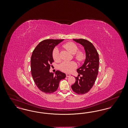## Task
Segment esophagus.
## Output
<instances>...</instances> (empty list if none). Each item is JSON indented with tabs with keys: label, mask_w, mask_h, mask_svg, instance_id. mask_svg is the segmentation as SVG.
<instances>
[{
	"label": "esophagus",
	"mask_w": 128,
	"mask_h": 128,
	"mask_svg": "<svg viewBox=\"0 0 128 128\" xmlns=\"http://www.w3.org/2000/svg\"><path fill=\"white\" fill-rule=\"evenodd\" d=\"M70 74H68V73H67L66 74V77H70Z\"/></svg>",
	"instance_id": "1"
}]
</instances>
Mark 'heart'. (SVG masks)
Masks as SVG:
<instances>
[{
    "instance_id": "obj_1",
    "label": "heart",
    "mask_w": 128,
    "mask_h": 128,
    "mask_svg": "<svg viewBox=\"0 0 128 128\" xmlns=\"http://www.w3.org/2000/svg\"><path fill=\"white\" fill-rule=\"evenodd\" d=\"M64 48L66 49L67 50L70 52L72 55H74L75 58L78 61H81L84 58V54L82 51H78V48L77 46L72 42L66 43L64 45ZM53 59L56 61L60 60V52L58 48H55L52 53ZM76 65L75 62L73 61H64L62 62L60 65V69L65 72H70L72 71L76 68Z\"/></svg>"
}]
</instances>
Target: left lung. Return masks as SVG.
Returning a JSON list of instances; mask_svg holds the SVG:
<instances>
[{"instance_id":"left-lung-1","label":"left lung","mask_w":128,"mask_h":128,"mask_svg":"<svg viewBox=\"0 0 128 128\" xmlns=\"http://www.w3.org/2000/svg\"><path fill=\"white\" fill-rule=\"evenodd\" d=\"M84 48L85 52V61L84 64L77 70L82 76L75 77V82L72 85V88L75 92L82 94L89 91L96 79L99 70V58L98 51L90 42L84 39H73Z\"/></svg>"}]
</instances>
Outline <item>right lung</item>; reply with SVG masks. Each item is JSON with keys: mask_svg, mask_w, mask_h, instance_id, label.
I'll return each mask as SVG.
<instances>
[{"mask_svg": "<svg viewBox=\"0 0 128 128\" xmlns=\"http://www.w3.org/2000/svg\"><path fill=\"white\" fill-rule=\"evenodd\" d=\"M64 39H46L36 46L31 56V73L38 89L45 93L56 91L61 80L66 77L65 73L56 70L55 74L50 72V65L54 62L52 53L55 46Z\"/></svg>", "mask_w": 128, "mask_h": 128, "instance_id": "1", "label": "right lung"}]
</instances>
